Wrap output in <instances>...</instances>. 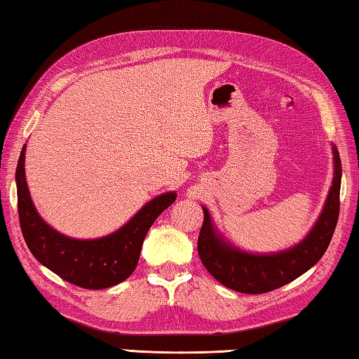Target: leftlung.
Instances as JSON below:
<instances>
[{"mask_svg":"<svg viewBox=\"0 0 359 359\" xmlns=\"http://www.w3.org/2000/svg\"><path fill=\"white\" fill-rule=\"evenodd\" d=\"M334 153V179L320 219L304 241L287 251L276 254H249L224 241L210 222L209 210L203 208L204 222L198 236V254L203 265L215 280L233 291L243 294H264L310 270L326 252L332 240L340 209V179L342 163L339 151Z\"/></svg>","mask_w":359,"mask_h":359,"instance_id":"1","label":"left lung"}]
</instances>
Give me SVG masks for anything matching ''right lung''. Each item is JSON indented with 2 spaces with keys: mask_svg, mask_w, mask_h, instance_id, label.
<instances>
[{
  "mask_svg": "<svg viewBox=\"0 0 359 359\" xmlns=\"http://www.w3.org/2000/svg\"><path fill=\"white\" fill-rule=\"evenodd\" d=\"M25 147L15 170L17 210L24 240L35 259L62 280L84 289H105L130 276L153 222L175 201L174 191L147 203L126 225L97 240H75L49 226L36 212L25 180Z\"/></svg>",
  "mask_w": 359,
  "mask_h": 359,
  "instance_id": "1",
  "label": "right lung"
}]
</instances>
